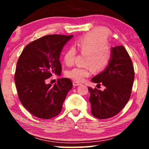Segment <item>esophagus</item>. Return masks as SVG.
<instances>
[{
	"label": "esophagus",
	"instance_id": "34e87169",
	"mask_svg": "<svg viewBox=\"0 0 149 149\" xmlns=\"http://www.w3.org/2000/svg\"><path fill=\"white\" fill-rule=\"evenodd\" d=\"M81 85V84L80 83H78V82H75V81H74L73 82V85H74V86H78V85Z\"/></svg>",
	"mask_w": 149,
	"mask_h": 149
}]
</instances>
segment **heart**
<instances>
[{"label":"heart","mask_w":149,"mask_h":149,"mask_svg":"<svg viewBox=\"0 0 149 149\" xmlns=\"http://www.w3.org/2000/svg\"><path fill=\"white\" fill-rule=\"evenodd\" d=\"M78 51L85 54V65L87 66L75 67L66 72V76L75 82H81L89 77L91 68L95 72H101L109 64L111 50L108 45L107 34L104 30L95 28L78 39L74 45ZM76 51L69 48L64 54L65 64L70 65L74 62Z\"/></svg>","instance_id":"b5f03b06"}]
</instances>
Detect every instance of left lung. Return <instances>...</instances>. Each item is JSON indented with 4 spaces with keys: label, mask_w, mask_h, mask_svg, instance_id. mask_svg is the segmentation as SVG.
<instances>
[{
    "label": "left lung",
    "mask_w": 149,
    "mask_h": 149,
    "mask_svg": "<svg viewBox=\"0 0 149 149\" xmlns=\"http://www.w3.org/2000/svg\"><path fill=\"white\" fill-rule=\"evenodd\" d=\"M134 77L133 63L124 47L111 48L109 64L91 79L95 84L104 85L105 89L88 87L92 114L102 120L118 114L130 99Z\"/></svg>",
    "instance_id": "left-lung-1"
}]
</instances>
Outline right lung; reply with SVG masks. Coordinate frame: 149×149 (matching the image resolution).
<instances>
[{
	"label": "right lung",
	"instance_id": "1",
	"mask_svg": "<svg viewBox=\"0 0 149 149\" xmlns=\"http://www.w3.org/2000/svg\"><path fill=\"white\" fill-rule=\"evenodd\" d=\"M73 37L46 35L27 45L19 56L15 84L20 102L35 117L47 120L58 115L72 89V82L68 78H59L53 86L45 81L52 74H61L60 54Z\"/></svg>",
	"mask_w": 149,
	"mask_h": 149
}]
</instances>
